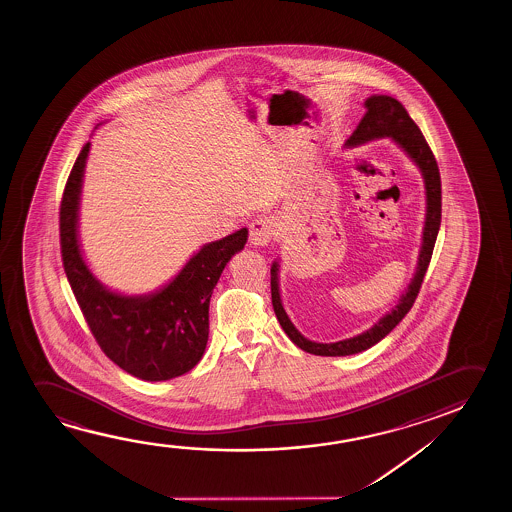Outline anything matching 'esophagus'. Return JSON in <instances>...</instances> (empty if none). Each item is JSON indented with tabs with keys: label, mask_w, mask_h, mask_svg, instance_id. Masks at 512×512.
<instances>
[{
	"label": "esophagus",
	"mask_w": 512,
	"mask_h": 512,
	"mask_svg": "<svg viewBox=\"0 0 512 512\" xmlns=\"http://www.w3.org/2000/svg\"><path fill=\"white\" fill-rule=\"evenodd\" d=\"M276 234V225L267 217H259L250 225V243L255 246H266Z\"/></svg>",
	"instance_id": "34e87169"
}]
</instances>
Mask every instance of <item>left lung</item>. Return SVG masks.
I'll use <instances>...</instances> for the list:
<instances>
[{
    "label": "left lung",
    "instance_id": "1",
    "mask_svg": "<svg viewBox=\"0 0 512 512\" xmlns=\"http://www.w3.org/2000/svg\"><path fill=\"white\" fill-rule=\"evenodd\" d=\"M365 110L367 112L364 119L360 120V124L348 138L346 145L353 147L365 141L392 136L393 140L397 141L400 147L406 150L407 155L420 166L425 178V187H427V220H425V231H423V246H421L420 260H418L413 283L407 288L406 295L400 299L399 306L393 309L392 313L383 316L364 334L330 344L309 341L301 336L288 320L287 313L281 306L278 264L274 262L271 267V299H273L274 313L280 322L281 329L285 330V334L292 339V343L297 344L301 350L308 351L311 355H320V357H346V355L360 353L379 343L399 325L400 320L409 313V309L413 308L414 301L420 294L421 283L427 274L437 232L441 227V173H439L434 152L428 147L420 127L416 126V122L409 117L404 105L392 96H371L365 101Z\"/></svg>",
    "mask_w": 512,
    "mask_h": 512
}]
</instances>
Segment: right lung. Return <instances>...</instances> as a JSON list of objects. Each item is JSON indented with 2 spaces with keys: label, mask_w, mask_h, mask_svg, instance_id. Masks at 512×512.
<instances>
[{
  "label": "right lung",
  "mask_w": 512,
  "mask_h": 512,
  "mask_svg": "<svg viewBox=\"0 0 512 512\" xmlns=\"http://www.w3.org/2000/svg\"><path fill=\"white\" fill-rule=\"evenodd\" d=\"M87 154L89 143L71 168L59 208L61 257L71 290L92 336L113 364L147 381L182 376L203 357L210 330L211 292L225 264L243 250L248 231L241 229L204 245L157 294H113L92 276L78 248V196Z\"/></svg>",
  "instance_id": "obj_1"
}]
</instances>
